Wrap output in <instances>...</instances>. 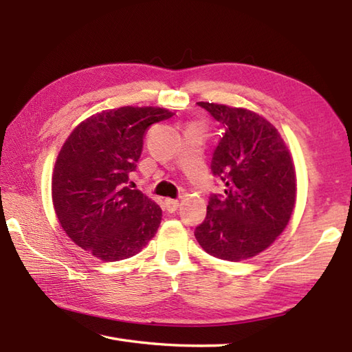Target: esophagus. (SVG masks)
<instances>
[{
    "mask_svg": "<svg viewBox=\"0 0 352 352\" xmlns=\"http://www.w3.org/2000/svg\"><path fill=\"white\" fill-rule=\"evenodd\" d=\"M178 206H180V203H178V199H170V198L164 199V207H166V210L170 212V213H174L177 208H178Z\"/></svg>",
    "mask_w": 352,
    "mask_h": 352,
    "instance_id": "1",
    "label": "esophagus"
}]
</instances>
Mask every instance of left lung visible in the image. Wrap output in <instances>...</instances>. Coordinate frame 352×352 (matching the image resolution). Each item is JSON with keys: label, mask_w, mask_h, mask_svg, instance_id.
Instances as JSON below:
<instances>
[{"label": "left lung", "mask_w": 352, "mask_h": 352, "mask_svg": "<svg viewBox=\"0 0 352 352\" xmlns=\"http://www.w3.org/2000/svg\"><path fill=\"white\" fill-rule=\"evenodd\" d=\"M222 129L212 170L226 195H212L195 237L207 254L241 261L265 251L289 223L296 201V174L278 130L241 107L198 102Z\"/></svg>", "instance_id": "left-lung-1"}]
</instances>
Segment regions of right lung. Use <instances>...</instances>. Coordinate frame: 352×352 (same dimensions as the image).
Returning <instances> with one entry per match:
<instances>
[{"mask_svg": "<svg viewBox=\"0 0 352 352\" xmlns=\"http://www.w3.org/2000/svg\"><path fill=\"white\" fill-rule=\"evenodd\" d=\"M160 107L102 110L78 124L57 155L51 192L71 241L102 261L136 256L157 233L162 208L129 186L149 125L169 119Z\"/></svg>", "mask_w": 352, "mask_h": 352, "instance_id": "add662e5", "label": "right lung"}]
</instances>
